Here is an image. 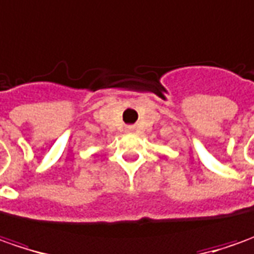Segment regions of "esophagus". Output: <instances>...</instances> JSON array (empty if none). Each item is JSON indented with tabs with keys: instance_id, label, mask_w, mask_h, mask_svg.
Here are the masks:
<instances>
[{
	"instance_id": "esophagus-1",
	"label": "esophagus",
	"mask_w": 254,
	"mask_h": 254,
	"mask_svg": "<svg viewBox=\"0 0 254 254\" xmlns=\"http://www.w3.org/2000/svg\"><path fill=\"white\" fill-rule=\"evenodd\" d=\"M127 130H129V132H132V130H133V129H135V127H127Z\"/></svg>"
}]
</instances>
